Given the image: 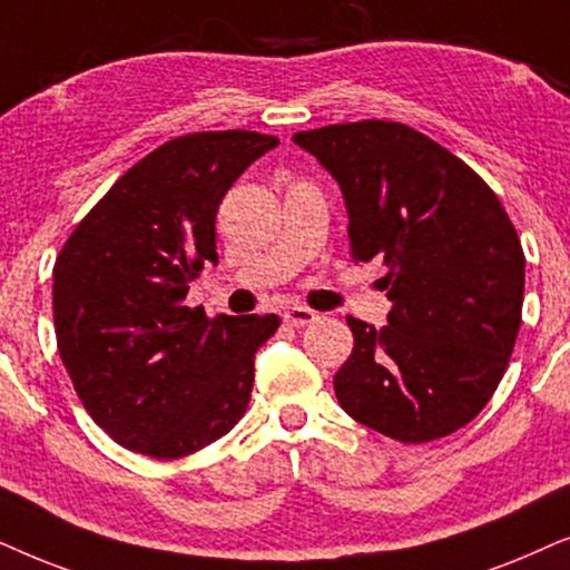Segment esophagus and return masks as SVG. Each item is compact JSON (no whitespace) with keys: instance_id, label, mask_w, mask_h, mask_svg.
Returning a JSON list of instances; mask_svg holds the SVG:
<instances>
[{"instance_id":"obj_1","label":"esophagus","mask_w":570,"mask_h":570,"mask_svg":"<svg viewBox=\"0 0 570 570\" xmlns=\"http://www.w3.org/2000/svg\"><path fill=\"white\" fill-rule=\"evenodd\" d=\"M315 321H317V313H315V309H309V307L294 305V307L284 309V323L294 325V328H302V325L315 323Z\"/></svg>"}]
</instances>
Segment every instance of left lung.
I'll return each instance as SVG.
<instances>
[{
	"label": "left lung",
	"instance_id": "8db88e82",
	"mask_svg": "<svg viewBox=\"0 0 570 570\" xmlns=\"http://www.w3.org/2000/svg\"><path fill=\"white\" fill-rule=\"evenodd\" d=\"M338 181L354 261L383 263L389 325L346 317L344 412L401 443L451 435L482 412L521 325L523 249L480 174L399 121L364 119L292 138Z\"/></svg>",
	"mask_w": 570,
	"mask_h": 570
}]
</instances>
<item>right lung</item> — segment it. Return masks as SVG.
<instances>
[{"mask_svg":"<svg viewBox=\"0 0 570 570\" xmlns=\"http://www.w3.org/2000/svg\"><path fill=\"white\" fill-rule=\"evenodd\" d=\"M278 138L247 130L164 142L114 181L55 263L57 346L82 406L119 445L181 459L242 420L255 352L278 315L187 307L218 263L216 214L239 174Z\"/></svg>","mask_w":570,"mask_h":570,"instance_id":"1","label":"right lung"}]
</instances>
